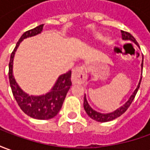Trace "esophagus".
Returning a JSON list of instances; mask_svg holds the SVG:
<instances>
[{
  "label": "esophagus",
  "mask_w": 150,
  "mask_h": 150,
  "mask_svg": "<svg viewBox=\"0 0 150 150\" xmlns=\"http://www.w3.org/2000/svg\"><path fill=\"white\" fill-rule=\"evenodd\" d=\"M87 79V71L85 65L75 68L71 76V81L73 84H83Z\"/></svg>",
  "instance_id": "1"
}]
</instances>
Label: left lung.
<instances>
[{"instance_id": "8db88e82", "label": "left lung", "mask_w": 150, "mask_h": 150, "mask_svg": "<svg viewBox=\"0 0 150 150\" xmlns=\"http://www.w3.org/2000/svg\"><path fill=\"white\" fill-rule=\"evenodd\" d=\"M121 34H122V39L125 40H130V41H133L134 43L139 46L138 45V42L136 41V40L134 39V37L131 34L127 32V31H124V30H121ZM143 61H144V56H143L142 59V64H141V67H142L143 70ZM141 80H142V77H140V80H139V82L138 84V86L137 88L135 89V91H134V93L132 94L131 96L129 97V99L128 100L126 103L124 105L121 107H120L119 109H117L116 110L113 111L111 113H108V114H101V113H99L97 111L94 110L92 108H91L90 105L88 104L87 102V100H86V97H84V109H85V112L87 113V115L91 117L92 120H96V121L98 122H108V121H111L115 119H116L118 117H120V115H122L125 111L128 110V108L130 106L131 103L134 100V97L136 96L137 92H138V90L139 88V85H140V82H141Z\"/></svg>"}]
</instances>
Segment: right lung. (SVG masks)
<instances>
[{"mask_svg": "<svg viewBox=\"0 0 150 150\" xmlns=\"http://www.w3.org/2000/svg\"><path fill=\"white\" fill-rule=\"evenodd\" d=\"M43 24L25 31L21 36L15 49L11 54L9 63V80L14 97L18 105L25 114L36 120H49L54 118L60 110L63 102L68 91L70 90L71 83V71L59 76L53 88L45 95L40 96H29L24 92L17 85L12 73L13 59L15 52L18 48L20 43L25 38L31 37L40 34L43 30Z\"/></svg>", "mask_w": 150, "mask_h": 150, "instance_id": "right-lung-1", "label": "right lung"}]
</instances>
